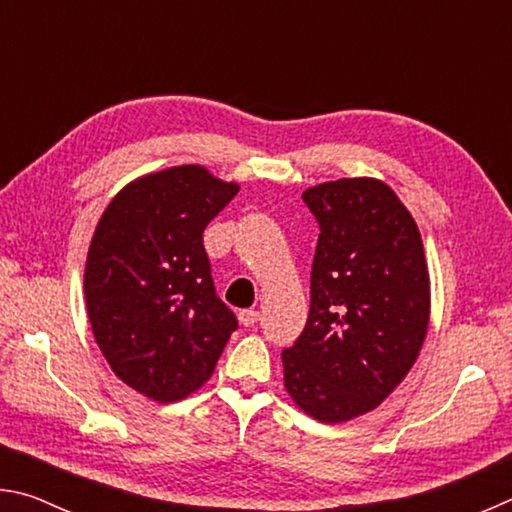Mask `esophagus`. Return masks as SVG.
Instances as JSON below:
<instances>
[{
    "instance_id": "esophagus-1",
    "label": "esophagus",
    "mask_w": 512,
    "mask_h": 512,
    "mask_svg": "<svg viewBox=\"0 0 512 512\" xmlns=\"http://www.w3.org/2000/svg\"><path fill=\"white\" fill-rule=\"evenodd\" d=\"M239 320H241V325H244V327H253L259 320V311L257 309L239 311Z\"/></svg>"
}]
</instances>
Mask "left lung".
Here are the masks:
<instances>
[{"mask_svg": "<svg viewBox=\"0 0 512 512\" xmlns=\"http://www.w3.org/2000/svg\"><path fill=\"white\" fill-rule=\"evenodd\" d=\"M302 201L320 235L307 325L282 350L284 386L311 418L343 422L384 402L418 359L427 262L413 216L381 180H334Z\"/></svg>", "mask_w": 512, "mask_h": 512, "instance_id": "left-lung-1", "label": "left lung"}]
</instances>
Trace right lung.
Instances as JSON below:
<instances>
[{"label": "right lung", "instance_id": "add662e5", "mask_svg": "<svg viewBox=\"0 0 512 512\" xmlns=\"http://www.w3.org/2000/svg\"><path fill=\"white\" fill-rule=\"evenodd\" d=\"M239 187L196 164L135 180L112 198L85 264V302L115 375L151 400L203 386L237 329L216 296L203 232Z\"/></svg>", "mask_w": 512, "mask_h": 512}]
</instances>
